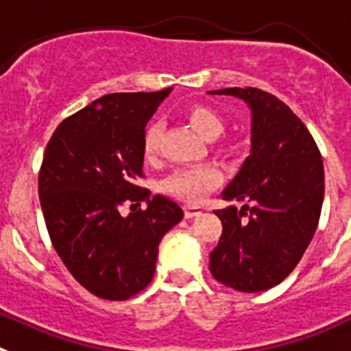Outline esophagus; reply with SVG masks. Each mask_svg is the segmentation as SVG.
Returning a JSON list of instances; mask_svg holds the SVG:
<instances>
[{"label": "esophagus", "mask_w": 351, "mask_h": 351, "mask_svg": "<svg viewBox=\"0 0 351 351\" xmlns=\"http://www.w3.org/2000/svg\"><path fill=\"white\" fill-rule=\"evenodd\" d=\"M184 212H185V217L193 219V217H197V215H201V213L205 212V208H203V206H196V205H185Z\"/></svg>", "instance_id": "34e87169"}]
</instances>
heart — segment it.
I'll return each instance as SVG.
<instances>
[{
	"instance_id": "heart-1",
	"label": "heart",
	"mask_w": 351,
	"mask_h": 351,
	"mask_svg": "<svg viewBox=\"0 0 351 351\" xmlns=\"http://www.w3.org/2000/svg\"><path fill=\"white\" fill-rule=\"evenodd\" d=\"M184 118L189 127L206 141H213L224 130V118L219 114V111H215L206 104H194V106L187 108L184 112ZM158 145H160V127L152 123L143 136V155H145L146 160H154L157 157ZM217 182L219 173L215 167L197 166L176 171L175 175L166 180L164 189L167 193L184 197V199L197 201Z\"/></svg>"
}]
</instances>
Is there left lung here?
<instances>
[{
	"mask_svg": "<svg viewBox=\"0 0 351 351\" xmlns=\"http://www.w3.org/2000/svg\"><path fill=\"white\" fill-rule=\"evenodd\" d=\"M251 109V154L224 191L242 208L215 210L222 222L210 272L224 286L256 293L297 267L322 212L323 164L315 139L285 102L258 88H224Z\"/></svg>",
	"mask_w": 351,
	"mask_h": 351,
	"instance_id": "1",
	"label": "left lung"
}]
</instances>
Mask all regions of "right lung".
<instances>
[{"mask_svg":"<svg viewBox=\"0 0 351 351\" xmlns=\"http://www.w3.org/2000/svg\"><path fill=\"white\" fill-rule=\"evenodd\" d=\"M171 90L100 97L58 125L45 148L38 196L49 237L75 281L100 298L145 289L158 243L184 219L178 203L138 185L145 127ZM141 200L145 210L121 215L123 202Z\"/></svg>","mask_w":351,"mask_h":351,"instance_id":"1","label":"right lung"}]
</instances>
